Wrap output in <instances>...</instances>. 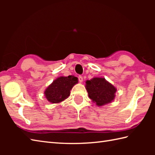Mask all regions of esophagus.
Here are the masks:
<instances>
[{"label":"esophagus","instance_id":"34e87169","mask_svg":"<svg viewBox=\"0 0 155 155\" xmlns=\"http://www.w3.org/2000/svg\"><path fill=\"white\" fill-rule=\"evenodd\" d=\"M78 81H79L80 83H83V77H81V76H79V77H78Z\"/></svg>","mask_w":155,"mask_h":155}]
</instances>
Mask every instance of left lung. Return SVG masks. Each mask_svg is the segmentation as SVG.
<instances>
[{
  "label": "left lung",
  "mask_w": 155,
  "mask_h": 155,
  "mask_svg": "<svg viewBox=\"0 0 155 155\" xmlns=\"http://www.w3.org/2000/svg\"><path fill=\"white\" fill-rule=\"evenodd\" d=\"M88 97L98 106L109 103L114 100L116 88L104 78H93L86 82Z\"/></svg>",
  "instance_id": "8db88e82"
}]
</instances>
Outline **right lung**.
I'll use <instances>...</instances> for the list:
<instances>
[{
	"label": "right lung",
	"mask_w": 155,
	"mask_h": 155,
	"mask_svg": "<svg viewBox=\"0 0 155 155\" xmlns=\"http://www.w3.org/2000/svg\"><path fill=\"white\" fill-rule=\"evenodd\" d=\"M78 83L77 77L69 75L54 80L45 91L47 99L52 103H58L70 95V91Z\"/></svg>",
	"instance_id": "right-lung-1"
}]
</instances>
